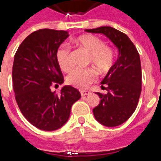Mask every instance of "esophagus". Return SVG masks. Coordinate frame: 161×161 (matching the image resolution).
Returning a JSON list of instances; mask_svg holds the SVG:
<instances>
[{
	"mask_svg": "<svg viewBox=\"0 0 161 161\" xmlns=\"http://www.w3.org/2000/svg\"><path fill=\"white\" fill-rule=\"evenodd\" d=\"M80 93L82 97H84V96H87V95L91 94V92L88 91H80Z\"/></svg>",
	"mask_w": 161,
	"mask_h": 161,
	"instance_id": "34e87169",
	"label": "esophagus"
}]
</instances>
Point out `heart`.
Returning a JSON list of instances; mask_svg holds the SVG:
<instances>
[{
  "instance_id": "b5f03b06",
  "label": "heart",
  "mask_w": 161,
  "mask_h": 161,
  "mask_svg": "<svg viewBox=\"0 0 161 161\" xmlns=\"http://www.w3.org/2000/svg\"><path fill=\"white\" fill-rule=\"evenodd\" d=\"M75 46L83 50L89 55V63L94 67L98 72L104 73L108 71L114 62L113 50L105 46L104 42L98 37L91 34H84L77 37L73 40ZM57 63L60 69L68 72L72 68L70 61V50L65 46H61L57 50ZM97 78L95 71L91 69L73 70L67 77V83L74 87L84 90L92 84Z\"/></svg>"
}]
</instances>
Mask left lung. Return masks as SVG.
Returning a JSON list of instances; mask_svg holds the SVG:
<instances>
[{
	"mask_svg": "<svg viewBox=\"0 0 161 161\" xmlns=\"http://www.w3.org/2000/svg\"><path fill=\"white\" fill-rule=\"evenodd\" d=\"M103 33L118 49V58L101 82L107 94L97 92L99 104L93 108L96 120L106 127L122 124L135 112L142 92V66L138 51L125 33L111 26L86 29ZM104 85V87L103 85Z\"/></svg>",
	"mask_w": 161,
	"mask_h": 161,
	"instance_id": "1",
	"label": "left lung"
}]
</instances>
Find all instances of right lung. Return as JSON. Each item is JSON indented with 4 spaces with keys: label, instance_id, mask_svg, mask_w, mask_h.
<instances>
[{
    "label": "right lung",
    "instance_id": "add662e5",
    "mask_svg": "<svg viewBox=\"0 0 161 161\" xmlns=\"http://www.w3.org/2000/svg\"><path fill=\"white\" fill-rule=\"evenodd\" d=\"M68 37L66 31L38 30L23 40L14 55L12 77L17 104L31 124L45 131L65 124L71 106L81 97L70 85L64 86L60 94L51 91L53 83H64L56 53Z\"/></svg>",
    "mask_w": 161,
    "mask_h": 161
}]
</instances>
